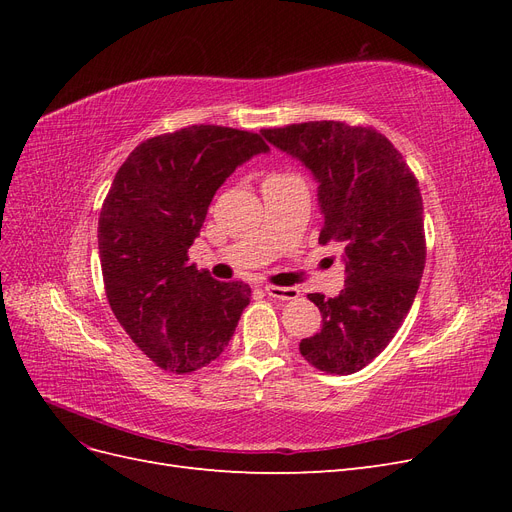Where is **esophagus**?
<instances>
[{
    "instance_id": "obj_1",
    "label": "esophagus",
    "mask_w": 512,
    "mask_h": 512,
    "mask_svg": "<svg viewBox=\"0 0 512 512\" xmlns=\"http://www.w3.org/2000/svg\"><path fill=\"white\" fill-rule=\"evenodd\" d=\"M265 292L273 299H280V301H294L299 297V288H292V286H265Z\"/></svg>"
}]
</instances>
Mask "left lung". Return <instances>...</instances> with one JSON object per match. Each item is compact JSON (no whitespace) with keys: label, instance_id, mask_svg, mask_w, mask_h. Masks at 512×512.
I'll use <instances>...</instances> for the list:
<instances>
[{"label":"left lung","instance_id":"left-lung-1","mask_svg":"<svg viewBox=\"0 0 512 512\" xmlns=\"http://www.w3.org/2000/svg\"><path fill=\"white\" fill-rule=\"evenodd\" d=\"M262 136L312 170L324 215L318 241L344 245L346 286L333 299L307 294L322 329L299 350L320 371L354 374L389 346L421 284L427 250L418 181L374 128L307 121Z\"/></svg>","mask_w":512,"mask_h":512}]
</instances>
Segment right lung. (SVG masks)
<instances>
[{
    "instance_id": "add662e5",
    "label": "right lung",
    "mask_w": 512,
    "mask_h": 512,
    "mask_svg": "<svg viewBox=\"0 0 512 512\" xmlns=\"http://www.w3.org/2000/svg\"><path fill=\"white\" fill-rule=\"evenodd\" d=\"M269 145L260 134L190 126L147 138L121 164L98 222L108 305L132 342L173 374L228 346L252 288L190 265L207 209L235 168Z\"/></svg>"
}]
</instances>
